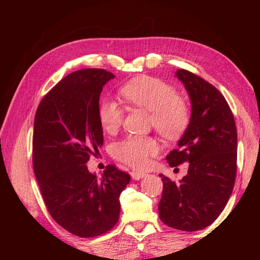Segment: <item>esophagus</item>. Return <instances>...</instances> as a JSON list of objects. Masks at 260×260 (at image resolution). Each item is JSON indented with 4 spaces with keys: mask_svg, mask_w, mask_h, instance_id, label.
Here are the masks:
<instances>
[{
    "mask_svg": "<svg viewBox=\"0 0 260 260\" xmlns=\"http://www.w3.org/2000/svg\"><path fill=\"white\" fill-rule=\"evenodd\" d=\"M131 177L133 178L134 180H140L146 177V173H142V172H136V171H132L131 172Z\"/></svg>",
    "mask_w": 260,
    "mask_h": 260,
    "instance_id": "1",
    "label": "esophagus"
}]
</instances>
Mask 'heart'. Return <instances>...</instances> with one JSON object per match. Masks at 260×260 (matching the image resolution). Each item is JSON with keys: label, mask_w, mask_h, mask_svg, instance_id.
Listing matches in <instances>:
<instances>
[{"label": "heart", "mask_w": 260, "mask_h": 260, "mask_svg": "<svg viewBox=\"0 0 260 260\" xmlns=\"http://www.w3.org/2000/svg\"><path fill=\"white\" fill-rule=\"evenodd\" d=\"M120 94L127 103L150 111V124L162 138L174 141L181 138L190 122V111L186 101L175 95L174 88L152 77H138L120 87ZM101 126L105 132L119 128L124 114L113 101H103L99 109ZM159 147L148 136H131L112 147L118 160L134 169L147 167Z\"/></svg>", "instance_id": "1"}]
</instances>
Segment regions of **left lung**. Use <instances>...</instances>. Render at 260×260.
<instances>
[{"label":"left lung","mask_w":260,"mask_h":260,"mask_svg":"<svg viewBox=\"0 0 260 260\" xmlns=\"http://www.w3.org/2000/svg\"><path fill=\"white\" fill-rule=\"evenodd\" d=\"M191 102L190 122L179 148L166 157L171 167L188 162L180 182L160 174L162 193L158 210L165 225L195 232L211 225L225 209L236 178L237 132L223 95L203 78L178 70Z\"/></svg>","instance_id":"8db88e82"}]
</instances>
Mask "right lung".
<instances>
[{"label": "right lung", "mask_w": 260, "mask_h": 260, "mask_svg": "<svg viewBox=\"0 0 260 260\" xmlns=\"http://www.w3.org/2000/svg\"><path fill=\"white\" fill-rule=\"evenodd\" d=\"M113 78L103 69L70 73L42 99L34 118L33 169L43 202L59 226L80 237L114 227L119 196L131 180L112 164L101 178L86 165L103 146L99 101Z\"/></svg>", "instance_id": "right-lung-1"}]
</instances>
